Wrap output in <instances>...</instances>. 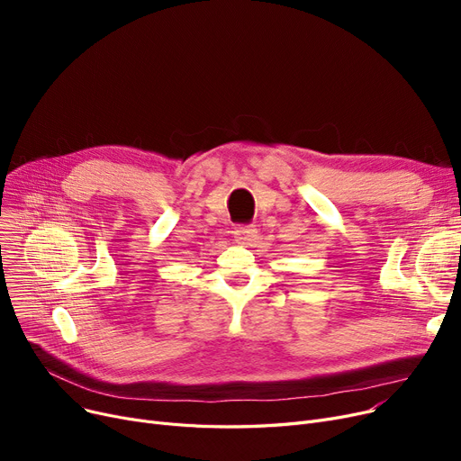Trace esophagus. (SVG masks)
Masks as SVG:
<instances>
[{
	"mask_svg": "<svg viewBox=\"0 0 461 461\" xmlns=\"http://www.w3.org/2000/svg\"><path fill=\"white\" fill-rule=\"evenodd\" d=\"M235 239L240 245H252L258 239V230L254 226H239L235 230Z\"/></svg>",
	"mask_w": 461,
	"mask_h": 461,
	"instance_id": "1",
	"label": "esophagus"
}]
</instances>
